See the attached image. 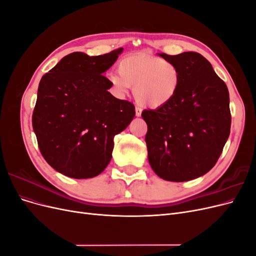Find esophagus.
<instances>
[{"label": "esophagus", "instance_id": "1", "mask_svg": "<svg viewBox=\"0 0 256 256\" xmlns=\"http://www.w3.org/2000/svg\"><path fill=\"white\" fill-rule=\"evenodd\" d=\"M142 114V109H140V108H136V116H138V118H140Z\"/></svg>", "mask_w": 256, "mask_h": 256}]
</instances>
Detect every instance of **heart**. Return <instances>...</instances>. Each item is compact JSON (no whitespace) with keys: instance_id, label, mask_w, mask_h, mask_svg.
<instances>
[{"instance_id":"heart-1","label":"heart","mask_w":256,"mask_h":256,"mask_svg":"<svg viewBox=\"0 0 256 256\" xmlns=\"http://www.w3.org/2000/svg\"><path fill=\"white\" fill-rule=\"evenodd\" d=\"M118 70V74H108L114 94L124 98L134 88L136 102L150 109H160L171 102L182 82L177 65L146 52L122 58Z\"/></svg>"}]
</instances>
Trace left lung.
Wrapping results in <instances>:
<instances>
[{
	"instance_id": "8db88e82",
	"label": "left lung",
	"mask_w": 256,
	"mask_h": 256,
	"mask_svg": "<svg viewBox=\"0 0 256 256\" xmlns=\"http://www.w3.org/2000/svg\"><path fill=\"white\" fill-rule=\"evenodd\" d=\"M159 56L177 65L182 82L171 102L142 112L148 161L162 180L188 182L210 171L228 141V90L202 54Z\"/></svg>"
}]
</instances>
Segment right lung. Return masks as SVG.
Segmentation results:
<instances>
[{"label":"right lung","instance_id":"right-lung-1","mask_svg":"<svg viewBox=\"0 0 256 256\" xmlns=\"http://www.w3.org/2000/svg\"><path fill=\"white\" fill-rule=\"evenodd\" d=\"M122 48L104 56L74 52L42 76L33 129L44 160L76 180L99 175L110 164L114 136L134 120V106L115 98L104 76Z\"/></svg>","mask_w":256,"mask_h":256}]
</instances>
